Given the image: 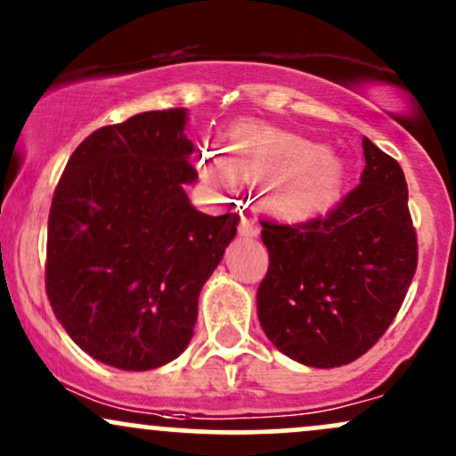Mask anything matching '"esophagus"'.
<instances>
[{
  "instance_id": "esophagus-1",
  "label": "esophagus",
  "mask_w": 456,
  "mask_h": 456,
  "mask_svg": "<svg viewBox=\"0 0 456 456\" xmlns=\"http://www.w3.org/2000/svg\"><path fill=\"white\" fill-rule=\"evenodd\" d=\"M238 232L240 235H246V238H255V235H259V224L250 221V218H242V221H240Z\"/></svg>"
}]
</instances>
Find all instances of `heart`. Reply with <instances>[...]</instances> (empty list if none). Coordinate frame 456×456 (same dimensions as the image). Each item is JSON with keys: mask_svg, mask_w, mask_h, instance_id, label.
<instances>
[{"mask_svg": "<svg viewBox=\"0 0 456 456\" xmlns=\"http://www.w3.org/2000/svg\"><path fill=\"white\" fill-rule=\"evenodd\" d=\"M197 169L214 191H229L235 182H265L261 203L285 221L328 212L345 188V162L337 151L265 124L235 126L224 151H199Z\"/></svg>", "mask_w": 456, "mask_h": 456, "instance_id": "heart-1", "label": "heart"}]
</instances>
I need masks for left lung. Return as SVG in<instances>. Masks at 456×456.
<instances>
[{"mask_svg":"<svg viewBox=\"0 0 456 456\" xmlns=\"http://www.w3.org/2000/svg\"><path fill=\"white\" fill-rule=\"evenodd\" d=\"M360 184L326 216L264 221L270 268L257 315L270 343L296 362L334 369L388 330L416 274V232L399 162L362 139Z\"/></svg>","mask_w":456,"mask_h":456,"instance_id":"left-lung-1","label":"left lung"}]
</instances>
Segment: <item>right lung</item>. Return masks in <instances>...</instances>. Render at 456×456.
Listing matches in <instances>:
<instances>
[{
    "mask_svg": "<svg viewBox=\"0 0 456 456\" xmlns=\"http://www.w3.org/2000/svg\"><path fill=\"white\" fill-rule=\"evenodd\" d=\"M186 109L98 128L55 188L46 296L68 337L122 370L171 362L191 343L201 287L240 216L199 212Z\"/></svg>",
    "mask_w": 456,
    "mask_h": 456,
    "instance_id": "add662e5",
    "label": "right lung"
}]
</instances>
